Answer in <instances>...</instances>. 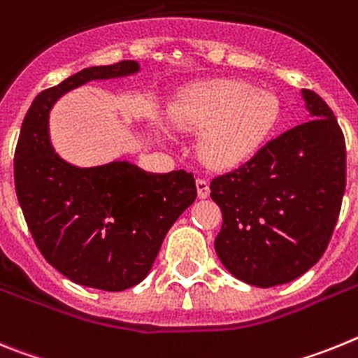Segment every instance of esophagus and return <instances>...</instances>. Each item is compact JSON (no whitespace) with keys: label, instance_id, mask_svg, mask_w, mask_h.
<instances>
[{"label":"esophagus","instance_id":"1","mask_svg":"<svg viewBox=\"0 0 358 358\" xmlns=\"http://www.w3.org/2000/svg\"><path fill=\"white\" fill-rule=\"evenodd\" d=\"M196 189H198V198H201V200L209 198L210 189H209V182H207V180L198 178L196 180Z\"/></svg>","mask_w":358,"mask_h":358}]
</instances>
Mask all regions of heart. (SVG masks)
I'll return each mask as SVG.
<instances>
[{"label":"heart","mask_w":358,"mask_h":358,"mask_svg":"<svg viewBox=\"0 0 358 358\" xmlns=\"http://www.w3.org/2000/svg\"><path fill=\"white\" fill-rule=\"evenodd\" d=\"M281 117V102L245 80H213L191 88L171 106V120L183 131L201 133L200 157L216 169L248 162L268 142Z\"/></svg>","instance_id":"obj_1"}]
</instances>
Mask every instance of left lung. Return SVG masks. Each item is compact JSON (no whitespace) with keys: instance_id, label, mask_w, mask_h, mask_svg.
Returning a JSON list of instances; mask_svg holds the SVG:
<instances>
[{"instance_id":"obj_1","label":"left lung","mask_w":358,"mask_h":358,"mask_svg":"<svg viewBox=\"0 0 358 358\" xmlns=\"http://www.w3.org/2000/svg\"><path fill=\"white\" fill-rule=\"evenodd\" d=\"M301 97L310 120L210 182L223 214L217 257L259 288L294 281L321 259L346 189V144L334 111L315 92Z\"/></svg>"}]
</instances>
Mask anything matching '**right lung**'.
Returning <instances> with one entry per match:
<instances>
[{"mask_svg":"<svg viewBox=\"0 0 358 358\" xmlns=\"http://www.w3.org/2000/svg\"><path fill=\"white\" fill-rule=\"evenodd\" d=\"M141 71L136 61L90 66L34 99L15 148L14 180L32 238L70 281L120 292L144 281L173 223L196 200L191 173H148L127 160L73 166L55 153L50 111L92 80Z\"/></svg>","mask_w":358,"mask_h":358,"instance_id":"right-lung-1","label":"right lung"}]
</instances>
